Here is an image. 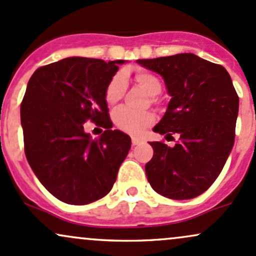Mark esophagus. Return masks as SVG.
Masks as SVG:
<instances>
[{
	"label": "esophagus",
	"mask_w": 256,
	"mask_h": 256,
	"mask_svg": "<svg viewBox=\"0 0 256 256\" xmlns=\"http://www.w3.org/2000/svg\"><path fill=\"white\" fill-rule=\"evenodd\" d=\"M142 140L139 139V138H136V136L132 138V144H133V145H139V144H142Z\"/></svg>",
	"instance_id": "1"
}]
</instances>
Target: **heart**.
Here are the masks:
<instances>
[{
  "label": "heart",
  "instance_id": "b5f03b06",
  "mask_svg": "<svg viewBox=\"0 0 256 256\" xmlns=\"http://www.w3.org/2000/svg\"><path fill=\"white\" fill-rule=\"evenodd\" d=\"M136 80L140 86L150 94L151 96H157L162 90V84L160 80L154 74L148 71H138ZM127 87V80L123 72L116 74L110 80L105 90V100L108 104L114 105L120 102ZM154 120V114L151 112H138L128 108H122L114 114V124L120 130L130 134H140L142 132L151 124Z\"/></svg>",
  "mask_w": 256,
  "mask_h": 256
}]
</instances>
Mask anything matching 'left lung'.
I'll return each mask as SVG.
<instances>
[{"mask_svg":"<svg viewBox=\"0 0 256 256\" xmlns=\"http://www.w3.org/2000/svg\"><path fill=\"white\" fill-rule=\"evenodd\" d=\"M138 64L158 74L170 96L154 132L179 142H151L145 172L151 188L172 200H191L208 190L222 170L234 142L240 99L224 66L182 53Z\"/></svg>","mask_w":256,"mask_h":256,"instance_id":"1","label":"left lung"}]
</instances>
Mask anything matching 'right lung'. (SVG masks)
Masks as SVG:
<instances>
[{
	"label": "right lung",
	"mask_w": 256,
	"mask_h": 256,
	"mask_svg": "<svg viewBox=\"0 0 256 256\" xmlns=\"http://www.w3.org/2000/svg\"><path fill=\"white\" fill-rule=\"evenodd\" d=\"M124 60L70 56L37 68L20 106L25 156L40 182L62 202L83 206L112 188L130 136L114 129L105 90ZM93 120L106 128L94 140Z\"/></svg>",
	"instance_id": "obj_1"
}]
</instances>
